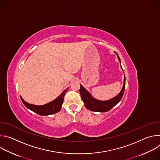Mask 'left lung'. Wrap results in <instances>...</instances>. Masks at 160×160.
I'll list each match as a JSON object with an SVG mask.
<instances>
[{
  "label": "left lung",
  "instance_id": "8db88e82",
  "mask_svg": "<svg viewBox=\"0 0 160 160\" xmlns=\"http://www.w3.org/2000/svg\"><path fill=\"white\" fill-rule=\"evenodd\" d=\"M118 58L120 62V59L118 56ZM125 88V77H124V83H123V86L122 90H121V92L118 96H117L116 97L110 100H108L106 101H101L92 98V96H90V94L87 92V91L85 90V88L82 85H80V94L85 107L88 109L92 111H97V112H106L109 111L112 107L117 105L120 102V101L122 99L123 96Z\"/></svg>",
  "mask_w": 160,
  "mask_h": 160
}]
</instances>
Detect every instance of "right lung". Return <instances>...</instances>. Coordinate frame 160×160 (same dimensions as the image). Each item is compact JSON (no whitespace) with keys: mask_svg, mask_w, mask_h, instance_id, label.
Segmentation results:
<instances>
[{"mask_svg":"<svg viewBox=\"0 0 160 160\" xmlns=\"http://www.w3.org/2000/svg\"><path fill=\"white\" fill-rule=\"evenodd\" d=\"M68 88L64 90L62 92V93L56 99H55L54 101L49 103H48L46 104H44L42 106H36V105L28 104L22 99L21 96L20 98L22 102H23V104L27 108L36 112L37 114H38V115H40L42 116H46V115H52V114L56 113L61 109V105L63 103L64 97Z\"/></svg>","mask_w":160,"mask_h":160,"instance_id":"1","label":"right lung"}]
</instances>
